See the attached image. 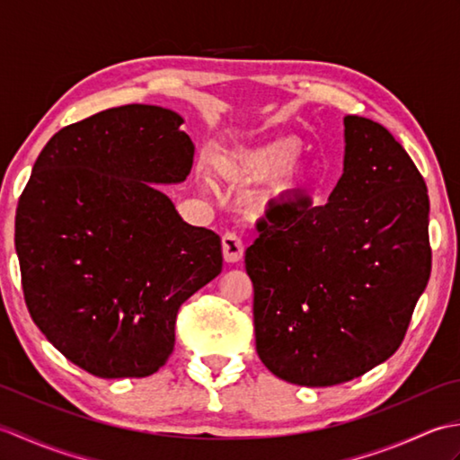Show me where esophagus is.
<instances>
[{"label":"esophagus","instance_id":"34e87169","mask_svg":"<svg viewBox=\"0 0 460 460\" xmlns=\"http://www.w3.org/2000/svg\"><path fill=\"white\" fill-rule=\"evenodd\" d=\"M221 247L225 262H239L243 259V252H245V245H243V241L235 233H225L221 239Z\"/></svg>","mask_w":460,"mask_h":460}]
</instances>
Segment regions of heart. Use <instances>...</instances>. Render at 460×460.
<instances>
[{
	"label": "heart",
	"mask_w": 460,
	"mask_h": 460,
	"mask_svg": "<svg viewBox=\"0 0 460 460\" xmlns=\"http://www.w3.org/2000/svg\"><path fill=\"white\" fill-rule=\"evenodd\" d=\"M300 152L302 146L295 138H275L237 154L231 160L229 170L249 180L272 178L265 203L287 201L305 193L312 183L308 165L296 160Z\"/></svg>",
	"instance_id": "heart-1"
}]
</instances>
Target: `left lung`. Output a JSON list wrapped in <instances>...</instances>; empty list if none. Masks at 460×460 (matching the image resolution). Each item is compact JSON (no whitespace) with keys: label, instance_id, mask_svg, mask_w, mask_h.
I'll use <instances>...</instances> for the list:
<instances>
[{"label":"left lung","instance_id":"left-lung-1","mask_svg":"<svg viewBox=\"0 0 460 460\" xmlns=\"http://www.w3.org/2000/svg\"><path fill=\"white\" fill-rule=\"evenodd\" d=\"M245 252L257 354L295 385H338L395 354L431 275L429 195L384 126L344 119V170L324 205H272Z\"/></svg>","mask_w":460,"mask_h":460}]
</instances>
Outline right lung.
<instances>
[{"label":"right lung","instance_id":"1","mask_svg":"<svg viewBox=\"0 0 460 460\" xmlns=\"http://www.w3.org/2000/svg\"><path fill=\"white\" fill-rule=\"evenodd\" d=\"M152 104L109 109L58 130L15 213L33 322L75 366L146 377L173 351L175 316L221 272V239L185 223L158 185L181 183L195 146Z\"/></svg>","mask_w":460,"mask_h":460}]
</instances>
